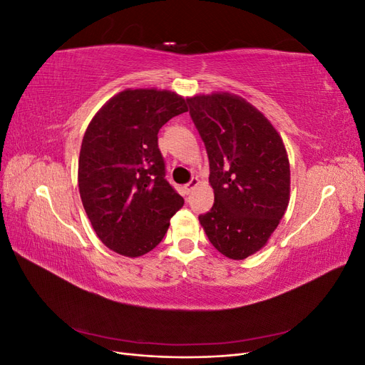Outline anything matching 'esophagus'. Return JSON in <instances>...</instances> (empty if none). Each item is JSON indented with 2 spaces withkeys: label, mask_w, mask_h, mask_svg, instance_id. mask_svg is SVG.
<instances>
[{
  "label": "esophagus",
  "mask_w": 365,
  "mask_h": 365,
  "mask_svg": "<svg viewBox=\"0 0 365 365\" xmlns=\"http://www.w3.org/2000/svg\"><path fill=\"white\" fill-rule=\"evenodd\" d=\"M197 184H200V180H197V178H192L189 182H187V184L184 185L185 193H192L193 189H195V187H196Z\"/></svg>",
  "instance_id": "1"
}]
</instances>
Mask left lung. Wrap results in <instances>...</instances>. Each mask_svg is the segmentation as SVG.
<instances>
[{"label":"left lung","instance_id":"1","mask_svg":"<svg viewBox=\"0 0 365 365\" xmlns=\"http://www.w3.org/2000/svg\"><path fill=\"white\" fill-rule=\"evenodd\" d=\"M205 145L215 204L200 222L225 257L244 260L267 244L289 202V160L279 132L244 98H187Z\"/></svg>","mask_w":365,"mask_h":365}]
</instances>
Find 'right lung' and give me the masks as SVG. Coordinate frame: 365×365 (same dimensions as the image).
<instances>
[{"instance_id":"add662e5","label":"right lung","mask_w":365,"mask_h":365,"mask_svg":"<svg viewBox=\"0 0 365 365\" xmlns=\"http://www.w3.org/2000/svg\"><path fill=\"white\" fill-rule=\"evenodd\" d=\"M187 111L175 93L126 90L86 128L79 157L82 204L98 239L121 256L155 248L184 204L165 180L158 132Z\"/></svg>"}]
</instances>
